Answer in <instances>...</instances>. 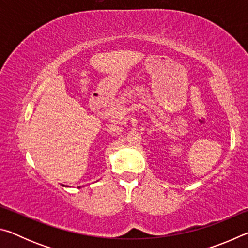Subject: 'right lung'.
I'll use <instances>...</instances> for the list:
<instances>
[{
    "mask_svg": "<svg viewBox=\"0 0 248 248\" xmlns=\"http://www.w3.org/2000/svg\"><path fill=\"white\" fill-rule=\"evenodd\" d=\"M62 186H64V185H62Z\"/></svg>",
    "mask_w": 248,
    "mask_h": 248,
    "instance_id": "obj_1",
    "label": "right lung"
}]
</instances>
